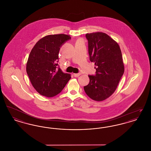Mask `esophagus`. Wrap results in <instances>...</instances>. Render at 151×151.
Returning a JSON list of instances; mask_svg holds the SVG:
<instances>
[{"label":"esophagus","mask_w":151,"mask_h":151,"mask_svg":"<svg viewBox=\"0 0 151 151\" xmlns=\"http://www.w3.org/2000/svg\"><path fill=\"white\" fill-rule=\"evenodd\" d=\"M81 73H73L74 77H78Z\"/></svg>","instance_id":"esophagus-1"}]
</instances>
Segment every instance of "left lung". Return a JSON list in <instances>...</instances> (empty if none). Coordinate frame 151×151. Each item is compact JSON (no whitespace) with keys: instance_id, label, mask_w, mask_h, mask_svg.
Returning <instances> with one entry per match:
<instances>
[{"instance_id":"obj_1","label":"left lung","mask_w":151,"mask_h":151,"mask_svg":"<svg viewBox=\"0 0 151 151\" xmlns=\"http://www.w3.org/2000/svg\"><path fill=\"white\" fill-rule=\"evenodd\" d=\"M86 36L89 59L96 66V74L88 75L89 83L84 89L91 99L102 101L115 92L123 75L122 52L118 43L105 33L94 32Z\"/></svg>"}]
</instances>
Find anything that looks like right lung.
Returning a JSON list of instances; mask_svg holds the SVG:
<instances>
[{"mask_svg":"<svg viewBox=\"0 0 151 151\" xmlns=\"http://www.w3.org/2000/svg\"><path fill=\"white\" fill-rule=\"evenodd\" d=\"M71 39L59 34L45 36L35 44L30 52L26 70L32 85L41 95L52 97L61 92L71 75L57 68L58 54L63 43Z\"/></svg>","mask_w":151,"mask_h":151,"instance_id":"add662e5","label":"right lung"}]
</instances>
